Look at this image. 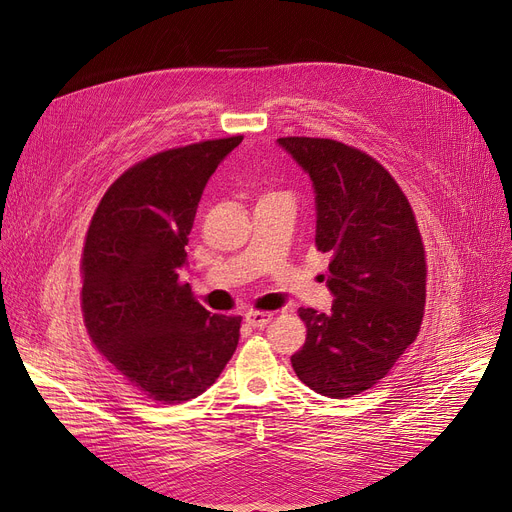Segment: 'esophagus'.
<instances>
[{"mask_svg": "<svg viewBox=\"0 0 512 512\" xmlns=\"http://www.w3.org/2000/svg\"><path fill=\"white\" fill-rule=\"evenodd\" d=\"M271 319H274V315H271V313H261V311H249V313H245V321H247V325H251V327H265Z\"/></svg>", "mask_w": 512, "mask_h": 512, "instance_id": "obj_1", "label": "esophagus"}]
</instances>
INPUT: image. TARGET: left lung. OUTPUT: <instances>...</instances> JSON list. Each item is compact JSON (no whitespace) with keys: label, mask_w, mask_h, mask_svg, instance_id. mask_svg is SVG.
Returning a JSON list of instances; mask_svg holds the SVG:
<instances>
[{"label":"left lung","mask_w":512,"mask_h":512,"mask_svg":"<svg viewBox=\"0 0 512 512\" xmlns=\"http://www.w3.org/2000/svg\"><path fill=\"white\" fill-rule=\"evenodd\" d=\"M315 189L317 251L327 253L331 313L298 309L306 342L290 358L313 391L344 399L377 385L410 346L426 302L420 230L395 179L335 140L280 138Z\"/></svg>","instance_id":"1"}]
</instances>
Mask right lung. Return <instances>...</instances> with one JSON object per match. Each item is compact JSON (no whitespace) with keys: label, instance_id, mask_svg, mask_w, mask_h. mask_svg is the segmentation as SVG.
Segmentation results:
<instances>
[{"label":"right lung","instance_id":"right-lung-1","mask_svg":"<svg viewBox=\"0 0 512 512\" xmlns=\"http://www.w3.org/2000/svg\"><path fill=\"white\" fill-rule=\"evenodd\" d=\"M243 135L154 154L131 166L90 222L82 311L90 339L154 401L183 403L216 383L241 317L212 315L181 282L203 189Z\"/></svg>","mask_w":512,"mask_h":512}]
</instances>
